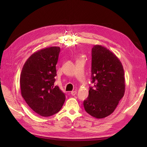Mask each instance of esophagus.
<instances>
[{
  "label": "esophagus",
  "instance_id": "obj_1",
  "mask_svg": "<svg viewBox=\"0 0 147 147\" xmlns=\"http://www.w3.org/2000/svg\"><path fill=\"white\" fill-rule=\"evenodd\" d=\"M76 91H72L71 92V95H73V96H74L76 94Z\"/></svg>",
  "mask_w": 147,
  "mask_h": 147
}]
</instances>
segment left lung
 <instances>
[{
  "label": "left lung",
  "instance_id": "1",
  "mask_svg": "<svg viewBox=\"0 0 147 147\" xmlns=\"http://www.w3.org/2000/svg\"><path fill=\"white\" fill-rule=\"evenodd\" d=\"M92 80L89 95L83 102L87 113L97 119L111 115L125 92L123 66L113 52L102 45L92 50Z\"/></svg>",
  "mask_w": 147,
  "mask_h": 147
}]
</instances>
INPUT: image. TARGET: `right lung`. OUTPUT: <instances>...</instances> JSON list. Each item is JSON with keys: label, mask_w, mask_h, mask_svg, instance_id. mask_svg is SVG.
Instances as JSON below:
<instances>
[{"label": "right lung", "mask_w": 147, "mask_h": 147, "mask_svg": "<svg viewBox=\"0 0 147 147\" xmlns=\"http://www.w3.org/2000/svg\"><path fill=\"white\" fill-rule=\"evenodd\" d=\"M59 47H51L33 53L27 59L20 76L21 95L32 110L41 116H51L61 110L64 93L54 86L55 65Z\"/></svg>", "instance_id": "right-lung-1"}]
</instances>
